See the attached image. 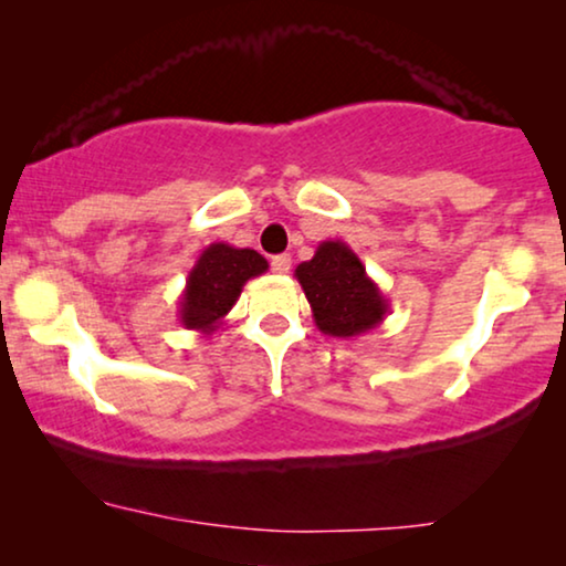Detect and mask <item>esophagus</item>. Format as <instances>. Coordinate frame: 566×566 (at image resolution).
I'll use <instances>...</instances> for the list:
<instances>
[{"instance_id":"34e87169","label":"esophagus","mask_w":566,"mask_h":566,"mask_svg":"<svg viewBox=\"0 0 566 566\" xmlns=\"http://www.w3.org/2000/svg\"><path fill=\"white\" fill-rule=\"evenodd\" d=\"M270 268H273V273L285 275L291 270V254H275V258L270 260Z\"/></svg>"}]
</instances>
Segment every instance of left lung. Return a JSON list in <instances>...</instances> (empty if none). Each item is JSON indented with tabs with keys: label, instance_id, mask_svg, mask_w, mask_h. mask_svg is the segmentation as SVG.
<instances>
[{
	"label": "left lung",
	"instance_id": "1",
	"mask_svg": "<svg viewBox=\"0 0 566 566\" xmlns=\"http://www.w3.org/2000/svg\"><path fill=\"white\" fill-rule=\"evenodd\" d=\"M314 322L329 337H358L389 314V298L366 273L358 254L339 239L316 247L314 258L296 268Z\"/></svg>",
	"mask_w": 566,
	"mask_h": 566
}]
</instances>
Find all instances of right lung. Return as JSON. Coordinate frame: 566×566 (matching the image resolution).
<instances>
[{"instance_id": "add662e5", "label": "right lung", "mask_w": 566, "mask_h": 566, "mask_svg": "<svg viewBox=\"0 0 566 566\" xmlns=\"http://www.w3.org/2000/svg\"><path fill=\"white\" fill-rule=\"evenodd\" d=\"M268 260L254 250H242L223 242L208 244L188 273L180 293V324L211 337L227 327V314L242 296L247 281L262 275Z\"/></svg>"}]
</instances>
